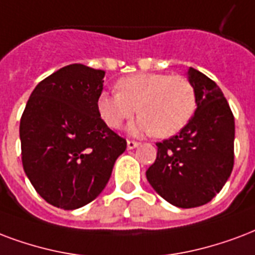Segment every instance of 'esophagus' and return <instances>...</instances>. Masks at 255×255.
Masks as SVG:
<instances>
[{
    "instance_id": "34e87169",
    "label": "esophagus",
    "mask_w": 255,
    "mask_h": 255,
    "mask_svg": "<svg viewBox=\"0 0 255 255\" xmlns=\"http://www.w3.org/2000/svg\"><path fill=\"white\" fill-rule=\"evenodd\" d=\"M127 147L128 149H133L136 148V147H139V143L135 140H127Z\"/></svg>"
}]
</instances>
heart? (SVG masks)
Wrapping results in <instances>:
<instances>
[{
    "mask_svg": "<svg viewBox=\"0 0 255 255\" xmlns=\"http://www.w3.org/2000/svg\"><path fill=\"white\" fill-rule=\"evenodd\" d=\"M116 89L118 93L97 97L99 115L111 128L122 127L136 111L140 118L129 131L170 137L187 126L197 110L195 89L183 76L143 72L120 79Z\"/></svg>",
    "mask_w": 255,
    "mask_h": 255,
    "instance_id": "obj_1",
    "label": "heart"
}]
</instances>
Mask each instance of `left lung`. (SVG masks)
Masks as SVG:
<instances>
[{"mask_svg": "<svg viewBox=\"0 0 255 255\" xmlns=\"http://www.w3.org/2000/svg\"><path fill=\"white\" fill-rule=\"evenodd\" d=\"M197 95V110L188 124L162 143L145 175L171 205L191 209L206 205L230 178L234 166V116L222 91L202 72H187Z\"/></svg>", "mask_w": 255, "mask_h": 255, "instance_id": "1", "label": "left lung"}]
</instances>
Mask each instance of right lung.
Masks as SVG:
<instances>
[{"instance_id": "right-lung-1", "label": "right lung", "mask_w": 255, "mask_h": 255, "mask_svg": "<svg viewBox=\"0 0 255 255\" xmlns=\"http://www.w3.org/2000/svg\"><path fill=\"white\" fill-rule=\"evenodd\" d=\"M104 75L83 64L61 68L37 84L21 116L25 174L58 209H79L99 197L127 148L97 111Z\"/></svg>"}]
</instances>
